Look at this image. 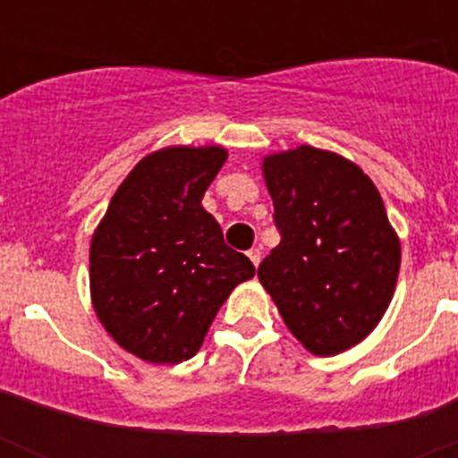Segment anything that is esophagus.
I'll return each instance as SVG.
<instances>
[{
    "mask_svg": "<svg viewBox=\"0 0 458 458\" xmlns=\"http://www.w3.org/2000/svg\"><path fill=\"white\" fill-rule=\"evenodd\" d=\"M248 257H250V261H252L254 266H259V261H261V250L252 248V250H250V252H248Z\"/></svg>",
    "mask_w": 458,
    "mask_h": 458,
    "instance_id": "esophagus-1",
    "label": "esophagus"
}]
</instances>
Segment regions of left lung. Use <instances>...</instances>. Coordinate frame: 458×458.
<instances>
[{
    "label": "left lung",
    "instance_id": "obj_1",
    "mask_svg": "<svg viewBox=\"0 0 458 458\" xmlns=\"http://www.w3.org/2000/svg\"><path fill=\"white\" fill-rule=\"evenodd\" d=\"M277 248L259 266L286 327L314 355H337L386 314L399 238L371 179L346 157L301 147L268 156Z\"/></svg>",
    "mask_w": 458,
    "mask_h": 458
}]
</instances>
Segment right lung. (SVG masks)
<instances>
[{
  "instance_id": "add662e5",
  "label": "right lung",
  "mask_w": 458,
  "mask_h": 458,
  "mask_svg": "<svg viewBox=\"0 0 458 458\" xmlns=\"http://www.w3.org/2000/svg\"><path fill=\"white\" fill-rule=\"evenodd\" d=\"M226 160L220 147L151 153L114 192L91 241V295L125 351L176 365L199 351L232 289L254 277L201 206Z\"/></svg>"
}]
</instances>
